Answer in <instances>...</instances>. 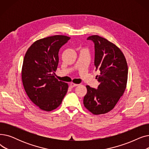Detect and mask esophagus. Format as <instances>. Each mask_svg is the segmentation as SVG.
Listing matches in <instances>:
<instances>
[{"instance_id": "1", "label": "esophagus", "mask_w": 149, "mask_h": 149, "mask_svg": "<svg viewBox=\"0 0 149 149\" xmlns=\"http://www.w3.org/2000/svg\"><path fill=\"white\" fill-rule=\"evenodd\" d=\"M79 84H75V83H70V87H71V88H74V87H75V86H78Z\"/></svg>"}]
</instances>
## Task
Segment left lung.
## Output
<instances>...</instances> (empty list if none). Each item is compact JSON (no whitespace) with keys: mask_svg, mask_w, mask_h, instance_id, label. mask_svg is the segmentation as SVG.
Returning <instances> with one entry per match:
<instances>
[{"mask_svg":"<svg viewBox=\"0 0 149 149\" xmlns=\"http://www.w3.org/2000/svg\"><path fill=\"white\" fill-rule=\"evenodd\" d=\"M87 39L94 43V66L100 71L96 76L100 84L97 89L86 86L83 104L93 114H104L112 110L126 90L127 61L118 47L107 39L97 35Z\"/></svg>","mask_w":149,"mask_h":149,"instance_id":"obj_1","label":"left lung"}]
</instances>
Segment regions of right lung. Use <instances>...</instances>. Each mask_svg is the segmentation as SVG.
I'll return each mask as SVG.
<instances>
[{"instance_id": "1", "label": "right lung", "mask_w": 149, "mask_h": 149, "mask_svg": "<svg viewBox=\"0 0 149 149\" xmlns=\"http://www.w3.org/2000/svg\"><path fill=\"white\" fill-rule=\"evenodd\" d=\"M70 38L56 35L33 43L27 50L22 68V80L27 95L43 111L57 108L66 94L68 84L55 77L58 52Z\"/></svg>"}]
</instances>
